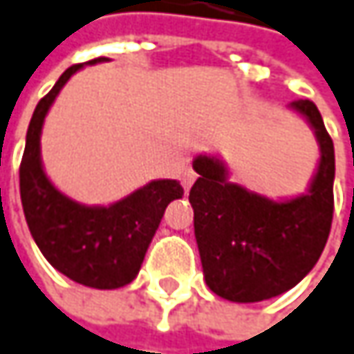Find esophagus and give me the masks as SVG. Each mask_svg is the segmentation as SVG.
I'll use <instances>...</instances> for the list:
<instances>
[{
	"mask_svg": "<svg viewBox=\"0 0 354 354\" xmlns=\"http://www.w3.org/2000/svg\"><path fill=\"white\" fill-rule=\"evenodd\" d=\"M194 180H196V172L192 168H184V172H182V186L188 190L194 184Z\"/></svg>",
	"mask_w": 354,
	"mask_h": 354,
	"instance_id": "1",
	"label": "esophagus"
}]
</instances>
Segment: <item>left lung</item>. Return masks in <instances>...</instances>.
<instances>
[{"label":"left lung","mask_w":354,"mask_h":354,"mask_svg":"<svg viewBox=\"0 0 354 354\" xmlns=\"http://www.w3.org/2000/svg\"><path fill=\"white\" fill-rule=\"evenodd\" d=\"M320 144V164L306 196L272 203L227 180L225 166L207 156L194 160L190 188L194 235L210 290L231 302H261L302 281L330 235L335 212V145L310 99L292 101Z\"/></svg>","instance_id":"obj_1"}]
</instances>
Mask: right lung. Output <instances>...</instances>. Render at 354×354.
Listing matches in <instances>:
<instances>
[{"mask_svg":"<svg viewBox=\"0 0 354 354\" xmlns=\"http://www.w3.org/2000/svg\"><path fill=\"white\" fill-rule=\"evenodd\" d=\"M81 66L66 68L36 105L19 164V196L30 233L52 268L82 286L115 290L136 279L164 210L182 198L184 188L176 180H156L111 207H82L50 184L40 162L42 123L64 82Z\"/></svg>","mask_w":354,"mask_h":354,"instance_id":"obj_1","label":"right lung"}]
</instances>
